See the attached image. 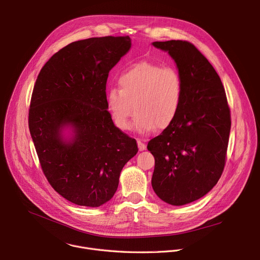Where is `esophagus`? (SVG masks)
I'll return each mask as SVG.
<instances>
[{"mask_svg": "<svg viewBox=\"0 0 260 260\" xmlns=\"http://www.w3.org/2000/svg\"><path fill=\"white\" fill-rule=\"evenodd\" d=\"M138 146H139V150L143 151L146 149V144L144 142H142L141 140H138Z\"/></svg>", "mask_w": 260, "mask_h": 260, "instance_id": "34e87169", "label": "esophagus"}]
</instances>
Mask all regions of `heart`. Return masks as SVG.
<instances>
[{"mask_svg":"<svg viewBox=\"0 0 260 260\" xmlns=\"http://www.w3.org/2000/svg\"><path fill=\"white\" fill-rule=\"evenodd\" d=\"M118 85L109 89L107 107L120 129L132 127L134 109L135 126L142 134L165 129L175 120L183 98V80L175 67L141 61L121 73Z\"/></svg>","mask_w":260,"mask_h":260,"instance_id":"1","label":"heart"}]
</instances>
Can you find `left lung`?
Returning a JSON list of instances; mask_svg holds the SVG:
<instances>
[{
	"instance_id": "8db88e82",
	"label": "left lung",
	"mask_w": 260,
	"mask_h": 260,
	"mask_svg": "<svg viewBox=\"0 0 260 260\" xmlns=\"http://www.w3.org/2000/svg\"><path fill=\"white\" fill-rule=\"evenodd\" d=\"M175 60L183 98L175 120L148 142L155 159L151 184L164 202L182 206L207 194L224 170L231 132L225 89L213 66L190 42H153Z\"/></svg>"
}]
</instances>
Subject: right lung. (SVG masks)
<instances>
[{
    "label": "right lung",
    "mask_w": 260,
    "mask_h": 260,
    "mask_svg": "<svg viewBox=\"0 0 260 260\" xmlns=\"http://www.w3.org/2000/svg\"><path fill=\"white\" fill-rule=\"evenodd\" d=\"M128 36L73 42L54 53L36 80L29 133L52 188L69 202L100 207L113 198L137 141L113 123L107 110L110 70L129 50ZM64 126L73 128L70 141Z\"/></svg>",
    "instance_id": "add662e5"
}]
</instances>
